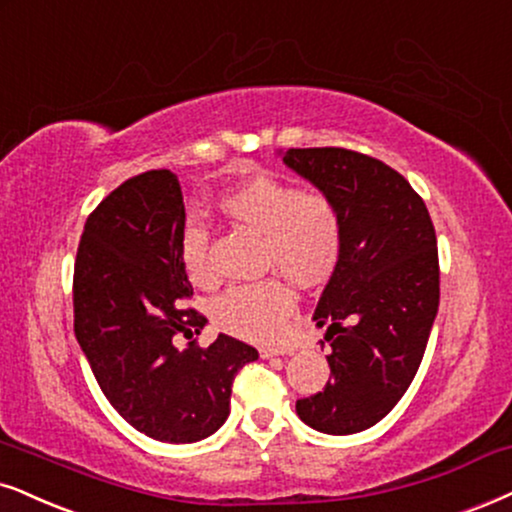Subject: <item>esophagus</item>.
Listing matches in <instances>:
<instances>
[{
    "instance_id": "1",
    "label": "esophagus",
    "mask_w": 512,
    "mask_h": 512,
    "mask_svg": "<svg viewBox=\"0 0 512 512\" xmlns=\"http://www.w3.org/2000/svg\"><path fill=\"white\" fill-rule=\"evenodd\" d=\"M278 354H286V349H276V347H260V357H262V359L278 357Z\"/></svg>"
}]
</instances>
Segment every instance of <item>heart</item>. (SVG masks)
<instances>
[{"mask_svg": "<svg viewBox=\"0 0 512 512\" xmlns=\"http://www.w3.org/2000/svg\"><path fill=\"white\" fill-rule=\"evenodd\" d=\"M219 208L236 224L262 234V262L283 271L297 286L326 283L342 257V219L338 205L321 191H297L274 177H255L219 198ZM179 260L193 286L210 288L208 224L191 217L179 236ZM295 295L281 278L243 283L212 302V321L236 338L276 340L293 312Z\"/></svg>", "mask_w": 512, "mask_h": 512, "instance_id": "b5f03b06", "label": "heart"}]
</instances>
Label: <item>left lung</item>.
Instances as JSON below:
<instances>
[{
  "mask_svg": "<svg viewBox=\"0 0 512 512\" xmlns=\"http://www.w3.org/2000/svg\"><path fill=\"white\" fill-rule=\"evenodd\" d=\"M283 163L342 219L340 264L314 312L333 378L295 409L309 428L354 435L397 406L423 361L439 307L435 226L409 181L371 155L288 148Z\"/></svg>",
  "mask_w": 512,
  "mask_h": 512,
  "instance_id": "left-lung-1",
  "label": "left lung"
}]
</instances>
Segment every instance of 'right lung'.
Segmentation results:
<instances>
[{
    "label": "right lung",
    "mask_w": 512,
    "mask_h": 512,
    "mask_svg": "<svg viewBox=\"0 0 512 512\" xmlns=\"http://www.w3.org/2000/svg\"><path fill=\"white\" fill-rule=\"evenodd\" d=\"M186 224L177 174L120 184L84 224L73 276L75 338L101 392L132 428L170 444L210 437L229 416L231 385L255 347L219 333L210 347H174L208 323L179 260Z\"/></svg>",
    "instance_id": "obj_1"
}]
</instances>
